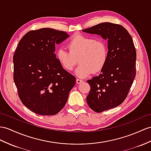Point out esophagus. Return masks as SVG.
<instances>
[{"label":"esophagus","mask_w":151,"mask_h":151,"mask_svg":"<svg viewBox=\"0 0 151 151\" xmlns=\"http://www.w3.org/2000/svg\"><path fill=\"white\" fill-rule=\"evenodd\" d=\"M82 82H83V80H81V79H76L77 84H80L81 83H82Z\"/></svg>","instance_id":"esophagus-1"}]
</instances>
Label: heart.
<instances>
[{
  "instance_id": "1",
  "label": "heart",
  "mask_w": 151,
  "mask_h": 151,
  "mask_svg": "<svg viewBox=\"0 0 151 151\" xmlns=\"http://www.w3.org/2000/svg\"><path fill=\"white\" fill-rule=\"evenodd\" d=\"M68 50L60 48L56 52V57L66 70L71 71L79 58V65L76 73L79 78H85L93 72H100L104 68L108 59V47L101 40L84 35H77L67 43Z\"/></svg>"
}]
</instances>
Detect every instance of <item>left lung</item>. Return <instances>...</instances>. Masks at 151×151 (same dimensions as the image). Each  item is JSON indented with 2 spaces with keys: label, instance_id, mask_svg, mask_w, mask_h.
Listing matches in <instances>:
<instances>
[{
  "label": "left lung",
  "instance_id": "left-lung-1",
  "mask_svg": "<svg viewBox=\"0 0 151 151\" xmlns=\"http://www.w3.org/2000/svg\"><path fill=\"white\" fill-rule=\"evenodd\" d=\"M83 31L108 40L107 61L98 76L88 80L90 91L86 97L89 107L101 113L124 101L136 76V52L131 35L123 26L101 23Z\"/></svg>",
  "mask_w": 151,
  "mask_h": 151
}]
</instances>
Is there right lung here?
Segmentation results:
<instances>
[{
	"label": "right lung",
	"instance_id": "add662e5",
	"mask_svg": "<svg viewBox=\"0 0 151 151\" xmlns=\"http://www.w3.org/2000/svg\"><path fill=\"white\" fill-rule=\"evenodd\" d=\"M69 37L64 31L42 28L27 32L13 55V79L20 101L41 115L63 108L76 78L59 63L56 45Z\"/></svg>",
	"mask_w": 151,
	"mask_h": 151
}]
</instances>
